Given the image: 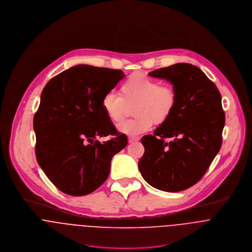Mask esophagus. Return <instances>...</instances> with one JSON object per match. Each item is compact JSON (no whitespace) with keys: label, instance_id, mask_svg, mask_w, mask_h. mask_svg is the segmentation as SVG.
<instances>
[{"label":"esophagus","instance_id":"esophagus-1","mask_svg":"<svg viewBox=\"0 0 252 252\" xmlns=\"http://www.w3.org/2000/svg\"><path fill=\"white\" fill-rule=\"evenodd\" d=\"M139 137L138 136H130V137H128V142L129 143H133V142H137V141H139Z\"/></svg>","mask_w":252,"mask_h":252}]
</instances>
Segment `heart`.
I'll return each instance as SVG.
<instances>
[{
    "instance_id": "heart-1",
    "label": "heart",
    "mask_w": 252,
    "mask_h": 252,
    "mask_svg": "<svg viewBox=\"0 0 252 252\" xmlns=\"http://www.w3.org/2000/svg\"><path fill=\"white\" fill-rule=\"evenodd\" d=\"M177 104V94L172 86L160 84L144 74H133L121 86V94L109 92L102 97L101 107L112 123L123 120L128 107L133 105L132 120L118 126V130L128 136L149 131L154 122L163 124L171 117Z\"/></svg>"
}]
</instances>
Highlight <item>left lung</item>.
I'll return each instance as SVG.
<instances>
[{"mask_svg": "<svg viewBox=\"0 0 252 252\" xmlns=\"http://www.w3.org/2000/svg\"><path fill=\"white\" fill-rule=\"evenodd\" d=\"M149 75L172 84L177 104L154 135L142 137L145 153L138 168L152 187L182 191L204 176L220 150L225 124L221 95L207 75L190 63H176Z\"/></svg>", "mask_w": 252, "mask_h": 252, "instance_id": "1", "label": "left lung"}]
</instances>
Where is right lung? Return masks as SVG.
Returning a JSON list of instances; mask_svg holds the SVG:
<instances>
[{"label":"right lung","mask_w":252,"mask_h":252,"mask_svg":"<svg viewBox=\"0 0 252 252\" xmlns=\"http://www.w3.org/2000/svg\"><path fill=\"white\" fill-rule=\"evenodd\" d=\"M124 77L122 70L77 64L44 87L33 118L35 157L63 193L94 191L108 178L113 157L127 145L101 107L104 94ZM108 135L114 137L97 140Z\"/></svg>","instance_id":"obj_1"}]
</instances>
